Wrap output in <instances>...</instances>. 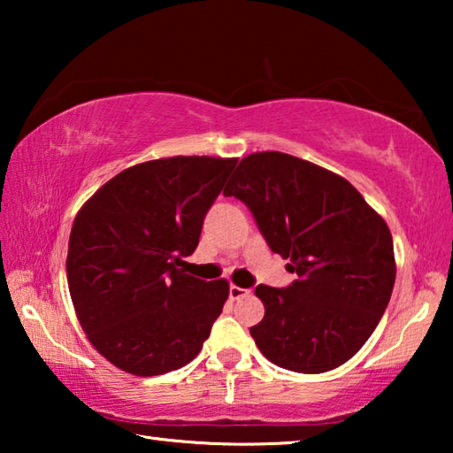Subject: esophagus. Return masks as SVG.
<instances>
[{
	"mask_svg": "<svg viewBox=\"0 0 453 453\" xmlns=\"http://www.w3.org/2000/svg\"><path fill=\"white\" fill-rule=\"evenodd\" d=\"M248 294H250V289H243L240 286H229V297H232L234 302L240 300V297H243V296H248Z\"/></svg>",
	"mask_w": 453,
	"mask_h": 453,
	"instance_id": "esophagus-1",
	"label": "esophagus"
}]
</instances>
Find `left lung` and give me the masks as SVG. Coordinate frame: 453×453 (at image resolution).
<instances>
[{
	"instance_id": "8db88e82",
	"label": "left lung",
	"mask_w": 453,
	"mask_h": 453,
	"mask_svg": "<svg viewBox=\"0 0 453 453\" xmlns=\"http://www.w3.org/2000/svg\"><path fill=\"white\" fill-rule=\"evenodd\" d=\"M224 196L254 213L297 280L257 286L265 316L250 327L272 364L324 373L354 357L386 311L395 281L389 227L342 175L281 151L243 157Z\"/></svg>"
}]
</instances>
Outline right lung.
<instances>
[{"label": "right lung", "instance_id": "add662e5", "mask_svg": "<svg viewBox=\"0 0 453 453\" xmlns=\"http://www.w3.org/2000/svg\"><path fill=\"white\" fill-rule=\"evenodd\" d=\"M235 157L175 156L127 167L73 219L67 286L99 354L127 373L162 375L189 364L229 296L226 280L183 270Z\"/></svg>", "mask_w": 453, "mask_h": 453}]
</instances>
